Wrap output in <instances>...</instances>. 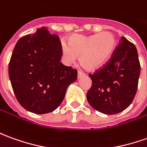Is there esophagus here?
Returning <instances> with one entry per match:
<instances>
[{"mask_svg":"<svg viewBox=\"0 0 147 147\" xmlns=\"http://www.w3.org/2000/svg\"><path fill=\"white\" fill-rule=\"evenodd\" d=\"M85 76V74L84 73V72H82V71H78V75H77V76H78V79H80V78H82L83 76Z\"/></svg>","mask_w":147,"mask_h":147,"instance_id":"34e87169","label":"esophagus"}]
</instances>
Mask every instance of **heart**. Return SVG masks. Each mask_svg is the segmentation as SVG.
<instances>
[{
    "label": "heart",
    "instance_id": "heart-1",
    "mask_svg": "<svg viewBox=\"0 0 147 147\" xmlns=\"http://www.w3.org/2000/svg\"><path fill=\"white\" fill-rule=\"evenodd\" d=\"M66 59L72 62L80 56L81 66L88 71H95L111 58L116 48V39L112 32H102L93 35L75 34L62 45Z\"/></svg>",
    "mask_w": 147,
    "mask_h": 147
}]
</instances>
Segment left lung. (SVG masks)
Listing matches in <instances>:
<instances>
[{
  "label": "left lung",
  "instance_id": "obj_1",
  "mask_svg": "<svg viewBox=\"0 0 147 147\" xmlns=\"http://www.w3.org/2000/svg\"><path fill=\"white\" fill-rule=\"evenodd\" d=\"M140 76L136 47L123 36L108 63L90 74L91 88L87 93L89 104L106 115L127 109L134 99Z\"/></svg>",
  "mask_w": 147,
  "mask_h": 147
}]
</instances>
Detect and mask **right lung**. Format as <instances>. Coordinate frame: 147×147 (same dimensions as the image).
Segmentation results:
<instances>
[{
  "mask_svg": "<svg viewBox=\"0 0 147 147\" xmlns=\"http://www.w3.org/2000/svg\"><path fill=\"white\" fill-rule=\"evenodd\" d=\"M59 37L46 27L21 37L13 49L9 76L20 104L30 112L46 114L60 105L77 71L60 62Z\"/></svg>",
  "mask_w": 147,
  "mask_h": 147,
  "instance_id": "add662e5",
  "label": "right lung"
}]
</instances>
